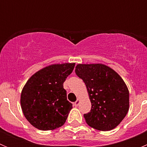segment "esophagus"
I'll return each mask as SVG.
<instances>
[{
    "label": "esophagus",
    "mask_w": 147,
    "mask_h": 147,
    "mask_svg": "<svg viewBox=\"0 0 147 147\" xmlns=\"http://www.w3.org/2000/svg\"><path fill=\"white\" fill-rule=\"evenodd\" d=\"M79 104H80V100L79 99H78V100H77V101L74 103V105H75V107H78V105H79Z\"/></svg>",
    "instance_id": "1"
}]
</instances>
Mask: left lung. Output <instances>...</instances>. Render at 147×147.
I'll list each match as a JSON object with an SVG mask.
<instances>
[{
	"instance_id": "8db88e82",
	"label": "left lung",
	"mask_w": 147,
	"mask_h": 147,
	"mask_svg": "<svg viewBox=\"0 0 147 147\" xmlns=\"http://www.w3.org/2000/svg\"><path fill=\"white\" fill-rule=\"evenodd\" d=\"M75 73L85 84L91 102V110L84 115L87 124L100 131L117 127L129 108V92L122 78L100 63L77 65Z\"/></svg>"
}]
</instances>
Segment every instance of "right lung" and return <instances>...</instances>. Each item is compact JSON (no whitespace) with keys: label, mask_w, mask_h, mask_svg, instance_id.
<instances>
[{"label":"right lung","mask_w":147,"mask_h":147,"mask_svg":"<svg viewBox=\"0 0 147 147\" xmlns=\"http://www.w3.org/2000/svg\"><path fill=\"white\" fill-rule=\"evenodd\" d=\"M75 63L54 64L32 75L23 87L20 105L23 115L35 128L53 130L65 124L72 105L67 100L63 83Z\"/></svg>","instance_id":"obj_1"}]
</instances>
